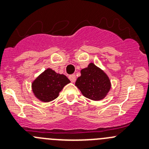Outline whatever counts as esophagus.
<instances>
[{
  "label": "esophagus",
  "mask_w": 149,
  "mask_h": 149,
  "mask_svg": "<svg viewBox=\"0 0 149 149\" xmlns=\"http://www.w3.org/2000/svg\"><path fill=\"white\" fill-rule=\"evenodd\" d=\"M69 79H70V81L73 82V83H74V82L76 81V75L73 74V75H70V76H69Z\"/></svg>",
  "instance_id": "esophagus-1"
}]
</instances>
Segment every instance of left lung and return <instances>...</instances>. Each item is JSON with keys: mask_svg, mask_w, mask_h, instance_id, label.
Instances as JSON below:
<instances>
[{"mask_svg": "<svg viewBox=\"0 0 149 149\" xmlns=\"http://www.w3.org/2000/svg\"><path fill=\"white\" fill-rule=\"evenodd\" d=\"M75 85L86 98L94 101L103 100L111 88V82L107 75L93 63L81 70V76Z\"/></svg>", "mask_w": 149, "mask_h": 149, "instance_id": "left-lung-1", "label": "left lung"}]
</instances>
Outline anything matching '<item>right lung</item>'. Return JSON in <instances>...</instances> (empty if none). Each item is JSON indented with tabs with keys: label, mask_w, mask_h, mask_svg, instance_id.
I'll return each instance as SVG.
<instances>
[{
	"label": "right lung",
	"mask_w": 149,
	"mask_h": 149,
	"mask_svg": "<svg viewBox=\"0 0 149 149\" xmlns=\"http://www.w3.org/2000/svg\"><path fill=\"white\" fill-rule=\"evenodd\" d=\"M70 82L65 75L47 68L32 82L31 88L36 98L43 102H49L55 100L60 91Z\"/></svg>",
	"instance_id": "add662e5"
}]
</instances>
